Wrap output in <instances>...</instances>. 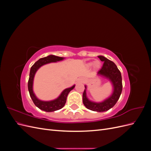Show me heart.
Returning <instances> with one entry per match:
<instances>
[{
    "label": "heart",
    "instance_id": "heart-1",
    "mask_svg": "<svg viewBox=\"0 0 151 151\" xmlns=\"http://www.w3.org/2000/svg\"><path fill=\"white\" fill-rule=\"evenodd\" d=\"M93 64H94L95 66H98L99 65V63L98 62H96L94 63H91V65H93Z\"/></svg>",
    "mask_w": 151,
    "mask_h": 151
}]
</instances>
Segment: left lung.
I'll return each mask as SVG.
<instances>
[{"label":"left lung","mask_w":151,"mask_h":151,"mask_svg":"<svg viewBox=\"0 0 151 151\" xmlns=\"http://www.w3.org/2000/svg\"><path fill=\"white\" fill-rule=\"evenodd\" d=\"M98 57L104 62L101 68L98 70V74L103 76L111 81L114 88L113 93L102 103H94L87 98L86 89H84L83 94V101L84 106L90 110L103 112L113 107L118 101L122 91V79L121 72L115 63L103 56ZM85 88H86V86Z\"/></svg>","instance_id":"left-lung-1"}]
</instances>
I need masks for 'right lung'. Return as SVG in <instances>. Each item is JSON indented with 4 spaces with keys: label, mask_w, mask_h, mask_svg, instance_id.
Here are the masks:
<instances>
[{
    "label": "right lung",
    "mask_w": 151,
    "mask_h": 151,
    "mask_svg": "<svg viewBox=\"0 0 151 151\" xmlns=\"http://www.w3.org/2000/svg\"><path fill=\"white\" fill-rule=\"evenodd\" d=\"M63 57H60L55 55H49L46 57H43L39 59V60L36 62L34 64L32 65L30 69L29 72V77L28 83V88L29 93L30 96L33 100L34 104L42 110H43L47 112H52L58 109H61L64 106V105L67 101V97L70 91L74 88L75 86H73L70 88L65 89L63 91L62 94L60 95L57 99L53 100L51 101H43L39 100L35 96V94L33 91V82L35 73L38 68L45 64L50 63V62H55L57 61H60L63 60Z\"/></svg>",
    "instance_id": "right-lung-1"
}]
</instances>
